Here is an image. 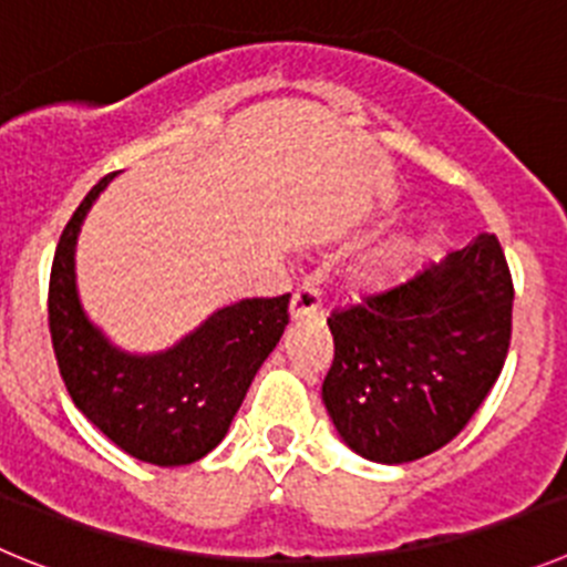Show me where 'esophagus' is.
Here are the masks:
<instances>
[{
  "mask_svg": "<svg viewBox=\"0 0 567 567\" xmlns=\"http://www.w3.org/2000/svg\"><path fill=\"white\" fill-rule=\"evenodd\" d=\"M290 319L305 321V319H319L321 316V299L313 288H299L290 296Z\"/></svg>",
  "mask_w": 567,
  "mask_h": 567,
  "instance_id": "34e87169",
  "label": "esophagus"
}]
</instances>
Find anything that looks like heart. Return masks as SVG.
<instances>
[{
	"mask_svg": "<svg viewBox=\"0 0 567 567\" xmlns=\"http://www.w3.org/2000/svg\"><path fill=\"white\" fill-rule=\"evenodd\" d=\"M384 274H386V265H375V268L370 271V277L372 279H384Z\"/></svg>",
	"mask_w": 567,
	"mask_h": 567,
	"instance_id": "heart-1",
	"label": "heart"
}]
</instances>
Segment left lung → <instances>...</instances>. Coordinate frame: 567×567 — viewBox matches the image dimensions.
Here are the masks:
<instances>
[{
  "instance_id": "1",
  "label": "left lung",
  "mask_w": 567,
  "mask_h": 567,
  "mask_svg": "<svg viewBox=\"0 0 567 567\" xmlns=\"http://www.w3.org/2000/svg\"><path fill=\"white\" fill-rule=\"evenodd\" d=\"M512 308V271L494 234L336 308L321 398L347 446L367 461L406 463L461 435L506 364Z\"/></svg>"
}]
</instances>
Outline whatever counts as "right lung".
<instances>
[{
    "instance_id": "1",
    "label": "right lung",
    "mask_w": 567,
    "mask_h": 567,
    "mask_svg": "<svg viewBox=\"0 0 567 567\" xmlns=\"http://www.w3.org/2000/svg\"><path fill=\"white\" fill-rule=\"evenodd\" d=\"M112 177L95 183L55 246L48 290L55 364L73 404L115 446L155 466H183L226 437L259 364L288 324L290 293L217 310L169 353L137 359L115 350L81 313L73 274L81 220Z\"/></svg>"
}]
</instances>
